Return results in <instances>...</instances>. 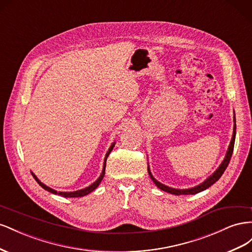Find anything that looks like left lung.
<instances>
[{
	"label": "left lung",
	"instance_id": "left-lung-1",
	"mask_svg": "<svg viewBox=\"0 0 252 252\" xmlns=\"http://www.w3.org/2000/svg\"><path fill=\"white\" fill-rule=\"evenodd\" d=\"M234 121H235V118H234ZM235 125H234V128H233V136H232V139L231 141H230V146L228 148V151H227V154H226V157L225 159L222 160V162L220 163V166L219 167V169L214 172V173L208 178L206 179V181L200 184L196 187H194V188H191V189H185V190H178V189H173V188H170V187H167L164 186L162 184H160L159 182H157L156 179L153 177V175L151 174V172L148 168V172H149V175L150 177L152 178V181L154 182V184L158 187V188L161 189L162 191H166L168 193H171V194H175V195H182V194H185V195H188V194H196L198 192H202L204 190H206L207 188H209L210 186H212L215 182H218L219 179L220 178V176L222 175V173H224L225 170L227 169L228 164L230 162V159H231V156H232V153H233V148H234V141H235Z\"/></svg>",
	"mask_w": 252,
	"mask_h": 252
}]
</instances>
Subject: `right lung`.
I'll list each match as a JSON object with an SVG mask.
<instances>
[{"instance_id": "1", "label": "right lung", "mask_w": 252, "mask_h": 252, "mask_svg": "<svg viewBox=\"0 0 252 252\" xmlns=\"http://www.w3.org/2000/svg\"><path fill=\"white\" fill-rule=\"evenodd\" d=\"M114 146H115V143H113V145L111 146V148L109 149V152H107V153H106V155H105V158H104V166H103V170H102V173H101V175L99 176V178L97 179V181H96L94 184H92L90 187H88V188H85V189L79 190V191H75V192H57L56 190H54V189H52V188H49V187L45 186L44 184H42V183L39 181V179L37 178V176H35L33 173H32V174L33 178L35 179V182H38V184L42 187V188H43V189H45V190H47L48 192H52V193H54V194H59V195H61V196H63V197H80V196H84V195H86V194H89V193H91L92 191H94V190L97 188V187L99 186V184L101 183L102 178H103V176H104V173H105L106 158H107V156L110 155L111 151L113 150Z\"/></svg>"}]
</instances>
